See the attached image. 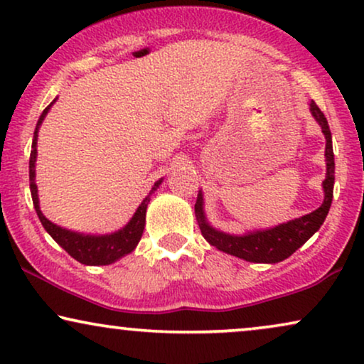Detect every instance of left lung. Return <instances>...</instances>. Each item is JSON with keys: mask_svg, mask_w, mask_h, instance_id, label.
<instances>
[{"mask_svg": "<svg viewBox=\"0 0 364 364\" xmlns=\"http://www.w3.org/2000/svg\"><path fill=\"white\" fill-rule=\"evenodd\" d=\"M309 111L313 118L321 126V132L326 139L324 156H326V178L323 181L324 200L318 210L301 218H294L291 221L281 223L278 226L266 228V230L246 231L245 235H230V232L220 231L213 228L206 220L205 215V200L203 191L200 190L195 205V215L200 225L201 235L211 246L216 250L228 253L236 258H241L251 263H279L287 259L294 251L306 243L316 232L326 220L329 206L333 201V186H334V153L329 124L324 118L323 111L318 108L314 101H309Z\"/></svg>", "mask_w": 364, "mask_h": 364, "instance_id": "8db88e82", "label": "left lung"}]
</instances>
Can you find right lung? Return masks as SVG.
<instances>
[{"instance_id":"obj_1","label":"right lung","mask_w":364,"mask_h":364,"mask_svg":"<svg viewBox=\"0 0 364 364\" xmlns=\"http://www.w3.org/2000/svg\"><path fill=\"white\" fill-rule=\"evenodd\" d=\"M55 103H56V98L53 100L51 105H48L45 111L41 113L40 119H38L36 123L35 136H33L31 154H30V190H31L33 205H35L36 215L40 218L43 228L50 232L51 238L55 240L68 255L73 256L76 261H80V263H83L86 266L111 264L114 263V261L123 258V256L132 253V251L138 246L144 230V223H146V208L149 203V196L158 190L159 185L163 183V178L154 183L151 191H149V195L141 201V205L138 206V210L133 215L132 220L126 223V225L118 231L109 232V235H85V232L71 231L63 226L55 225V223L50 221L45 215H43L40 208V198H38V186H36L38 132H40L41 123L43 119L46 118L48 111H50V108Z\"/></svg>"}]
</instances>
